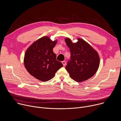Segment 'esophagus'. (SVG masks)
Listing matches in <instances>:
<instances>
[{
	"label": "esophagus",
	"mask_w": 121,
	"mask_h": 121,
	"mask_svg": "<svg viewBox=\"0 0 121 121\" xmlns=\"http://www.w3.org/2000/svg\"><path fill=\"white\" fill-rule=\"evenodd\" d=\"M62 64H63V66H65V64H66V62H65V61H62Z\"/></svg>",
	"instance_id": "34e87169"
}]
</instances>
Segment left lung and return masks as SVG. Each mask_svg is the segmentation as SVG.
Instances as JSON below:
<instances>
[{"instance_id": "obj_1", "label": "left lung", "mask_w": 121, "mask_h": 121, "mask_svg": "<svg viewBox=\"0 0 121 121\" xmlns=\"http://www.w3.org/2000/svg\"><path fill=\"white\" fill-rule=\"evenodd\" d=\"M72 43L69 38L65 39L70 49L71 60L68 61L65 69L71 78L80 82L91 78L97 71L100 63L97 52L87 42L78 38Z\"/></svg>"}]
</instances>
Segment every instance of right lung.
Wrapping results in <instances>:
<instances>
[{
	"label": "right lung",
	"mask_w": 121,
	"mask_h": 121,
	"mask_svg": "<svg viewBox=\"0 0 121 121\" xmlns=\"http://www.w3.org/2000/svg\"><path fill=\"white\" fill-rule=\"evenodd\" d=\"M57 40L52 41L43 36L34 42L26 50L24 57L25 68L36 79L47 81L53 78L57 71L63 65L56 59L53 49Z\"/></svg>",
	"instance_id": "right-lung-1"
}]
</instances>
